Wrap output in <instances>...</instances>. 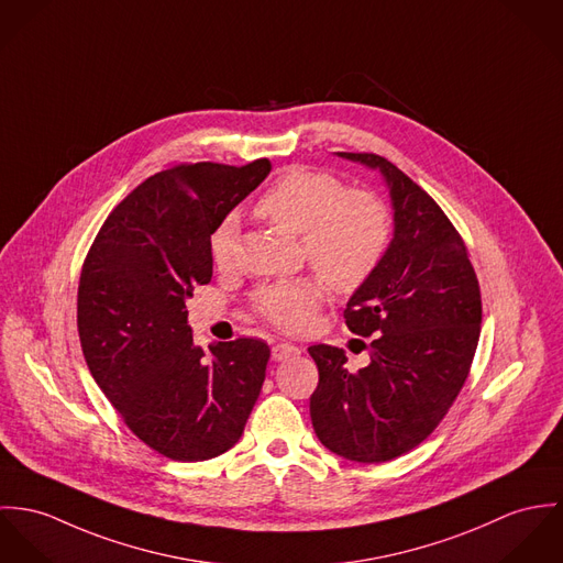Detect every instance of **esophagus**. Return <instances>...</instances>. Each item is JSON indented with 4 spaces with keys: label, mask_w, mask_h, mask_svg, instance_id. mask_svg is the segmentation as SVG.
<instances>
[{
    "label": "esophagus",
    "mask_w": 563,
    "mask_h": 563,
    "mask_svg": "<svg viewBox=\"0 0 563 563\" xmlns=\"http://www.w3.org/2000/svg\"><path fill=\"white\" fill-rule=\"evenodd\" d=\"M296 354H300V347L294 345V343H289V341H280V343H276V345L272 347V358H274V361H285V358H291V356H296Z\"/></svg>",
    "instance_id": "obj_1"
}]
</instances>
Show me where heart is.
<instances>
[{"label": "heart", "mask_w": 563, "mask_h": 563, "mask_svg": "<svg viewBox=\"0 0 563 563\" xmlns=\"http://www.w3.org/2000/svg\"><path fill=\"white\" fill-rule=\"evenodd\" d=\"M254 213L280 229L300 233L302 254L318 274L263 285L254 311L272 325L305 330L325 298V280L341 294L358 291L379 269L393 238L390 213L379 196L347 189L336 175L314 168H287L256 198ZM238 224L224 218L209 238L211 258L229 267L235 258Z\"/></svg>", "instance_id": "obj_1"}]
</instances>
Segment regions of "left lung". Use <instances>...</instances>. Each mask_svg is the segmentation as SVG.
<instances>
[{"label":"left lung","mask_w":563,"mask_h":563,"mask_svg":"<svg viewBox=\"0 0 563 563\" xmlns=\"http://www.w3.org/2000/svg\"><path fill=\"white\" fill-rule=\"evenodd\" d=\"M341 157L379 168L395 209V235L374 278L343 311L372 361L347 372L339 347L311 345L319 382L312 430L332 453L377 464L421 444L460 395L479 341L482 291L468 249L438 207L375 153Z\"/></svg>","instance_id":"8db88e82"}]
</instances>
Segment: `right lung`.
<instances>
[{"mask_svg": "<svg viewBox=\"0 0 563 563\" xmlns=\"http://www.w3.org/2000/svg\"><path fill=\"white\" fill-rule=\"evenodd\" d=\"M179 164L126 194L84 258L77 330L86 365L126 428L177 462L211 460L244 434L269 347L240 336L194 345L186 300L213 274V229L267 175Z\"/></svg>", "mask_w": 563, "mask_h": 563, "instance_id": "right-lung-1", "label": "right lung"}]
</instances>
